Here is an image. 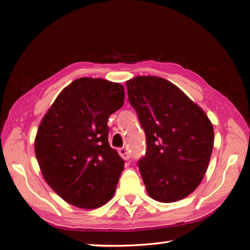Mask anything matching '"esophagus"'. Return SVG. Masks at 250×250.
Masks as SVG:
<instances>
[{"label": "esophagus", "instance_id": "obj_1", "mask_svg": "<svg viewBox=\"0 0 250 250\" xmlns=\"http://www.w3.org/2000/svg\"><path fill=\"white\" fill-rule=\"evenodd\" d=\"M119 154L120 156L124 160H129L130 159V152L128 151V149L126 147H121V149H119Z\"/></svg>", "mask_w": 250, "mask_h": 250}]
</instances>
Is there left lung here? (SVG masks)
<instances>
[{
	"label": "left lung",
	"mask_w": 250,
	"mask_h": 250,
	"mask_svg": "<svg viewBox=\"0 0 250 250\" xmlns=\"http://www.w3.org/2000/svg\"><path fill=\"white\" fill-rule=\"evenodd\" d=\"M125 84L146 132V151L138 166L147 194L162 203L188 196L204 177L213 150L208 117L167 79L139 76Z\"/></svg>",
	"instance_id": "left-lung-1"
}]
</instances>
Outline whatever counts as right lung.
I'll return each instance as SVG.
<instances>
[{"instance_id": "add662e5", "label": "right lung", "mask_w": 250, "mask_h": 250, "mask_svg": "<svg viewBox=\"0 0 250 250\" xmlns=\"http://www.w3.org/2000/svg\"><path fill=\"white\" fill-rule=\"evenodd\" d=\"M125 103V88L100 78L67 86L41 121L35 154L47 184L79 208L111 200L125 161L109 146L108 119Z\"/></svg>"}]
</instances>
